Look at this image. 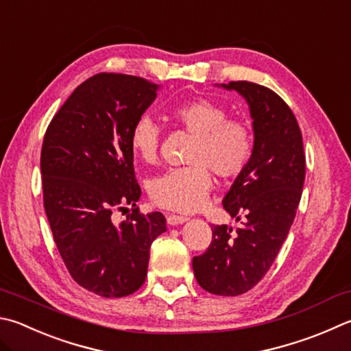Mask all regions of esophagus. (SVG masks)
Returning <instances> with one entry per match:
<instances>
[{
    "instance_id": "esophagus-1",
    "label": "esophagus",
    "mask_w": 351,
    "mask_h": 351,
    "mask_svg": "<svg viewBox=\"0 0 351 351\" xmlns=\"http://www.w3.org/2000/svg\"><path fill=\"white\" fill-rule=\"evenodd\" d=\"M187 221L186 216H180V215H167V222L170 226H180L184 224Z\"/></svg>"
}]
</instances>
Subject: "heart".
Instances as JSON below:
<instances>
[{"label":"heart","mask_w":351,"mask_h":351,"mask_svg":"<svg viewBox=\"0 0 351 351\" xmlns=\"http://www.w3.org/2000/svg\"><path fill=\"white\" fill-rule=\"evenodd\" d=\"M169 117L175 124L195 135L187 155L190 165L167 170L149 184V193L156 206L190 213L201 208L213 186L212 169L221 178L241 175L253 156V133L245 121L228 118L226 107L207 98L176 104ZM161 132L150 114H141L129 135L132 152L141 161L158 159Z\"/></svg>","instance_id":"heart-1"}]
</instances>
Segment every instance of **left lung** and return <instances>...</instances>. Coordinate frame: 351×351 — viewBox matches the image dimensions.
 <instances>
[{"label": "left lung", "mask_w": 351, "mask_h": 351, "mask_svg": "<svg viewBox=\"0 0 351 351\" xmlns=\"http://www.w3.org/2000/svg\"><path fill=\"white\" fill-rule=\"evenodd\" d=\"M221 87L245 98L253 119L250 164L222 199L232 218L245 219L237 232L215 226L207 252L193 258V271L208 293L238 296L265 276L289 234L302 195L305 155L298 121L279 95L248 81Z\"/></svg>", "instance_id": "obj_1"}]
</instances>
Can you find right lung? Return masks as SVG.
Here are the masks:
<instances>
[{
  "mask_svg": "<svg viewBox=\"0 0 351 351\" xmlns=\"http://www.w3.org/2000/svg\"><path fill=\"white\" fill-rule=\"evenodd\" d=\"M158 84L98 73L75 88L46 130L41 149L44 210L76 282L103 298L135 293L147 276L150 245L167 230L162 213H139L141 189L129 135ZM132 207L121 225L114 208Z\"/></svg>",
  "mask_w": 351,
  "mask_h": 351,
  "instance_id": "right-lung-1",
  "label": "right lung"
}]
</instances>
